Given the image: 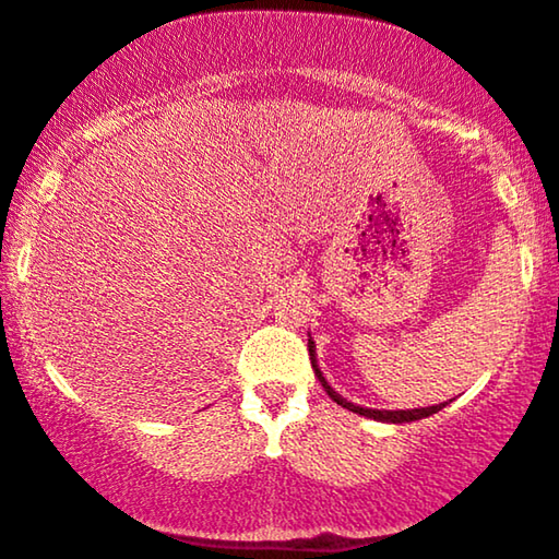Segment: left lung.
<instances>
[{"label": "left lung", "mask_w": 559, "mask_h": 559, "mask_svg": "<svg viewBox=\"0 0 559 559\" xmlns=\"http://www.w3.org/2000/svg\"><path fill=\"white\" fill-rule=\"evenodd\" d=\"M309 358H312V369H314V377L320 379V384L324 386V392L330 394L332 402H337V405L350 409V413H358L364 415V418H373V420H381V423H413V420H420V418H428V415L438 413V409L447 407V402H441V405H433V407H418V409H371V407H358L348 402L345 397H341L332 386L324 381L320 366H317V353H314V343L312 337H309Z\"/></svg>", "instance_id": "left-lung-1"}]
</instances>
